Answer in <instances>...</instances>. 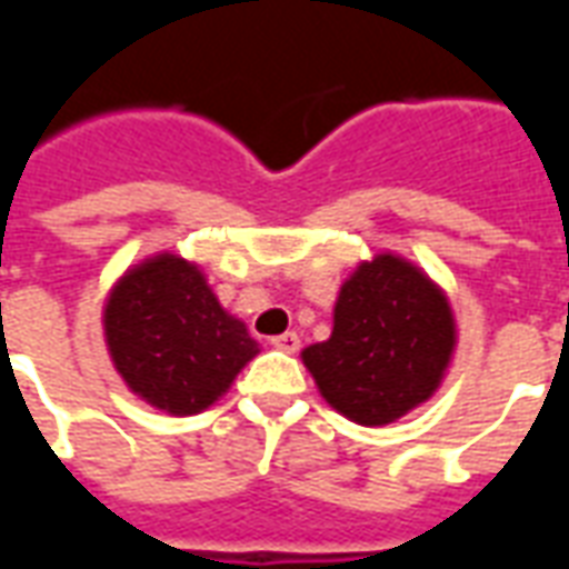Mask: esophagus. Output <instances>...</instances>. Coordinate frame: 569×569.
Here are the masks:
<instances>
[{"mask_svg": "<svg viewBox=\"0 0 569 569\" xmlns=\"http://www.w3.org/2000/svg\"><path fill=\"white\" fill-rule=\"evenodd\" d=\"M271 345L277 347V350H283V353H298L301 338H298L296 332H286V335H277V338H271Z\"/></svg>", "mask_w": 569, "mask_h": 569, "instance_id": "obj_1", "label": "esophagus"}]
</instances>
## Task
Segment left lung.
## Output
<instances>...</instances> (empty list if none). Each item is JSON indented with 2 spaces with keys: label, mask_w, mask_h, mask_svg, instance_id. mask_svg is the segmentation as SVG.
Here are the masks:
<instances>
[{
  "label": "left lung",
  "mask_w": 569,
  "mask_h": 569,
  "mask_svg": "<svg viewBox=\"0 0 569 569\" xmlns=\"http://www.w3.org/2000/svg\"><path fill=\"white\" fill-rule=\"evenodd\" d=\"M451 350L448 298L415 264L378 256L341 286L332 338L301 357L335 411L383 427L436 393Z\"/></svg>",
  "instance_id": "obj_1"
}]
</instances>
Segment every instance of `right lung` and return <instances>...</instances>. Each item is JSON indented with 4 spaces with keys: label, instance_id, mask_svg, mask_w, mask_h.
Here are the masks:
<instances>
[{
    "label": "right lung",
    "instance_id": "right-lung-1",
    "mask_svg": "<svg viewBox=\"0 0 569 569\" xmlns=\"http://www.w3.org/2000/svg\"><path fill=\"white\" fill-rule=\"evenodd\" d=\"M106 341L121 378L149 406L198 415L259 353L247 326L228 317L203 273L158 256L121 277L106 301Z\"/></svg>",
    "mask_w": 569,
    "mask_h": 569
}]
</instances>
